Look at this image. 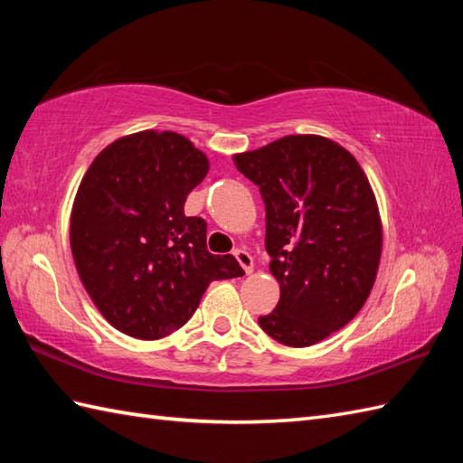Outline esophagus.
Listing matches in <instances>:
<instances>
[{"label":"esophagus","instance_id":"34e87169","mask_svg":"<svg viewBox=\"0 0 463 463\" xmlns=\"http://www.w3.org/2000/svg\"><path fill=\"white\" fill-rule=\"evenodd\" d=\"M234 257H237V260H239V264H241L244 272H247V274H250V272H252V269H254V260H252V257H250V254H249L247 250H242V249L234 250Z\"/></svg>","mask_w":463,"mask_h":463}]
</instances>
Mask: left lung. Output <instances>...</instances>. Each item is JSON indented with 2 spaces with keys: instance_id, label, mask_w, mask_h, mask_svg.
<instances>
[{
  "instance_id": "obj_1",
  "label": "left lung",
  "mask_w": 463,
  "mask_h": 463,
  "mask_svg": "<svg viewBox=\"0 0 463 463\" xmlns=\"http://www.w3.org/2000/svg\"><path fill=\"white\" fill-rule=\"evenodd\" d=\"M260 189L280 300L260 328L312 346L346 326L370 297L382 254L376 196L354 156L320 135H288L232 156Z\"/></svg>"
}]
</instances>
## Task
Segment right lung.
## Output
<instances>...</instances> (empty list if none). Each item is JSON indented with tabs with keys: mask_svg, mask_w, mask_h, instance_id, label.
I'll return each mask as SVG.
<instances>
[{
	"mask_svg": "<svg viewBox=\"0 0 463 463\" xmlns=\"http://www.w3.org/2000/svg\"><path fill=\"white\" fill-rule=\"evenodd\" d=\"M209 173L173 131L121 137L95 156L75 194L69 241L83 287L127 336L163 338L189 320L213 280L242 277L206 250V222L184 201Z\"/></svg>",
	"mask_w": 463,
	"mask_h": 463,
	"instance_id": "1",
	"label": "right lung"
}]
</instances>
